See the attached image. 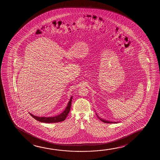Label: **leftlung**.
Wrapping results in <instances>:
<instances>
[{"mask_svg": "<svg viewBox=\"0 0 160 160\" xmlns=\"http://www.w3.org/2000/svg\"><path fill=\"white\" fill-rule=\"evenodd\" d=\"M97 116H98V115H97ZM98 118L101 121H102V122H104V123H117V122H110V121H106V120H104V119H100V118L99 117H98Z\"/></svg>", "mask_w": 160, "mask_h": 160, "instance_id": "left-lung-1", "label": "left lung"}]
</instances>
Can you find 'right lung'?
<instances>
[{
	"instance_id": "add662e5",
	"label": "right lung",
	"mask_w": 160,
	"mask_h": 160,
	"mask_svg": "<svg viewBox=\"0 0 160 160\" xmlns=\"http://www.w3.org/2000/svg\"><path fill=\"white\" fill-rule=\"evenodd\" d=\"M72 99V97H71L70 99L68 102V104L67 105L65 110L59 115H56L55 117H37V116H35V115H33L29 113V114L31 115L33 118L36 119L37 121L41 122H43V123H58V122L65 121L67 115H68V113L70 112V110Z\"/></svg>"
}]
</instances>
